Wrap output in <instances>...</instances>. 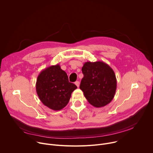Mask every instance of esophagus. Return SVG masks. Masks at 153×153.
<instances>
[{"label": "esophagus", "instance_id": "obj_1", "mask_svg": "<svg viewBox=\"0 0 153 153\" xmlns=\"http://www.w3.org/2000/svg\"><path fill=\"white\" fill-rule=\"evenodd\" d=\"M75 85H76L77 87H79V85H80V83H79V81H76V82H75Z\"/></svg>", "mask_w": 153, "mask_h": 153}]
</instances>
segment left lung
Here are the masks:
<instances>
[{"label": "left lung", "instance_id": "left-lung-1", "mask_svg": "<svg viewBox=\"0 0 153 153\" xmlns=\"http://www.w3.org/2000/svg\"><path fill=\"white\" fill-rule=\"evenodd\" d=\"M83 74L80 88L88 102L99 108L110 103L117 88L113 70L102 61L86 62L82 68Z\"/></svg>", "mask_w": 153, "mask_h": 153}]
</instances>
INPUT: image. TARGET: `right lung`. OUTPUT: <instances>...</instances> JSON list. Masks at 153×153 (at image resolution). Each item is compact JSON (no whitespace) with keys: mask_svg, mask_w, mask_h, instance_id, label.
Instances as JSON below:
<instances>
[{"mask_svg":"<svg viewBox=\"0 0 153 153\" xmlns=\"http://www.w3.org/2000/svg\"><path fill=\"white\" fill-rule=\"evenodd\" d=\"M76 88V85L69 82L67 74L59 64L42 70L36 83V92L40 101L55 111L66 106L71 93Z\"/></svg>","mask_w":153,"mask_h":153,"instance_id":"add662e5","label":"right lung"}]
</instances>
